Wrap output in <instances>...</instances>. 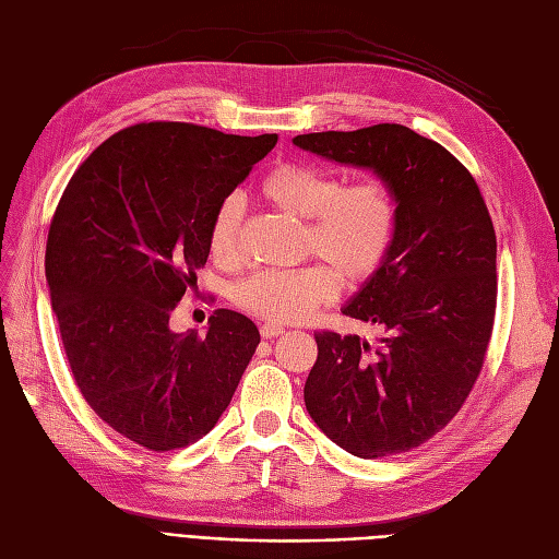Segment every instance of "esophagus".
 Here are the masks:
<instances>
[{"mask_svg": "<svg viewBox=\"0 0 559 559\" xmlns=\"http://www.w3.org/2000/svg\"><path fill=\"white\" fill-rule=\"evenodd\" d=\"M284 333V326L282 324H273V321H265V324L261 326V335L265 337V341H270V337H277Z\"/></svg>", "mask_w": 559, "mask_h": 559, "instance_id": "obj_1", "label": "esophagus"}]
</instances>
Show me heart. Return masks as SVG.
Here are the masks:
<instances>
[{
  "label": "heart",
  "mask_w": 559,
  "mask_h": 559,
  "mask_svg": "<svg viewBox=\"0 0 559 559\" xmlns=\"http://www.w3.org/2000/svg\"><path fill=\"white\" fill-rule=\"evenodd\" d=\"M263 195L298 218H306L302 253L319 263L289 270H259L233 286L240 310L273 321L308 319L329 302L337 284L359 286L382 267L396 238L399 200L384 177L347 183L308 163H282L263 179ZM245 200L228 195L210 224L212 259L222 265L242 257Z\"/></svg>",
  "instance_id": "obj_1"
}]
</instances>
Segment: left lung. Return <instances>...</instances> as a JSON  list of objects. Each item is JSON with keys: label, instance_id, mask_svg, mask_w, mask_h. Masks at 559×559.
Masks as SVG:
<instances>
[{"label": "left lung", "instance_id": "8db88e82", "mask_svg": "<svg viewBox=\"0 0 559 559\" xmlns=\"http://www.w3.org/2000/svg\"><path fill=\"white\" fill-rule=\"evenodd\" d=\"M294 144L370 167L399 200L392 249L343 308L382 337L317 331L306 408L361 460L408 452L450 425L483 370L497 312L492 216L466 167L405 126L310 132Z\"/></svg>", "mask_w": 559, "mask_h": 559}]
</instances>
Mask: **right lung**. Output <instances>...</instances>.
<instances>
[{"label":"right lung","mask_w":559,"mask_h":559,"mask_svg":"<svg viewBox=\"0 0 559 559\" xmlns=\"http://www.w3.org/2000/svg\"><path fill=\"white\" fill-rule=\"evenodd\" d=\"M275 144L179 121L130 126L79 165L50 218L46 280L74 382L146 450L205 436L261 343L240 312L216 310L202 335L173 333L170 314L207 263L218 202Z\"/></svg>","instance_id":"add662e5"}]
</instances>
